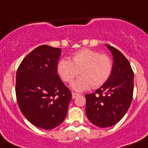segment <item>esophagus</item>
Returning a JSON list of instances; mask_svg holds the SVG:
<instances>
[{
	"label": "esophagus",
	"mask_w": 148,
	"mask_h": 148,
	"mask_svg": "<svg viewBox=\"0 0 148 148\" xmlns=\"http://www.w3.org/2000/svg\"><path fill=\"white\" fill-rule=\"evenodd\" d=\"M78 95H79V94H78V93L74 92H72V98H75V97H77Z\"/></svg>",
	"instance_id": "obj_1"
}]
</instances>
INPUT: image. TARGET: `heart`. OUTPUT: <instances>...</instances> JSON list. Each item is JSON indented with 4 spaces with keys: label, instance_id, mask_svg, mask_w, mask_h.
<instances>
[{
    "label": "heart",
    "instance_id": "heart-1",
    "mask_svg": "<svg viewBox=\"0 0 148 148\" xmlns=\"http://www.w3.org/2000/svg\"><path fill=\"white\" fill-rule=\"evenodd\" d=\"M113 61L106 54L91 49H82L74 53L71 61L62 58L57 65V71L63 81L71 83L80 74L79 78L72 84L77 91H84L92 87L98 88L105 84L112 73Z\"/></svg>",
    "mask_w": 148,
    "mask_h": 148
}]
</instances>
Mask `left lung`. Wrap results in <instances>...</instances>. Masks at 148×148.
Returning a JSON list of instances; mask_svg holds the SVG:
<instances>
[{"label":"left lung","instance_id":"left-lung-1","mask_svg":"<svg viewBox=\"0 0 148 148\" xmlns=\"http://www.w3.org/2000/svg\"><path fill=\"white\" fill-rule=\"evenodd\" d=\"M107 47L114 56L112 73L94 93L85 95L86 115L90 122L101 128L111 127L124 117L134 90V72L129 61L116 48Z\"/></svg>","mask_w":148,"mask_h":148}]
</instances>
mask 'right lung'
I'll return each instance as SVG.
<instances>
[{
  "label": "right lung",
  "instance_id": "add662e5",
  "mask_svg": "<svg viewBox=\"0 0 148 148\" xmlns=\"http://www.w3.org/2000/svg\"><path fill=\"white\" fill-rule=\"evenodd\" d=\"M58 48L42 45L21 62L16 76V96L23 115L30 123L52 130L64 121L71 92L57 74Z\"/></svg>",
  "mask_w": 148,
  "mask_h": 148
}]
</instances>
